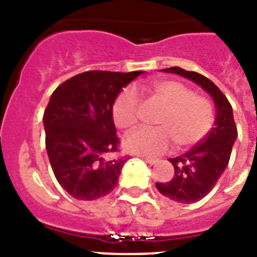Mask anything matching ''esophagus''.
Returning <instances> with one entry per match:
<instances>
[{
    "label": "esophagus",
    "instance_id": "1",
    "mask_svg": "<svg viewBox=\"0 0 257 257\" xmlns=\"http://www.w3.org/2000/svg\"><path fill=\"white\" fill-rule=\"evenodd\" d=\"M143 160L145 161V162H148V163H151V165H153V163H156L157 161V158H152V157H142Z\"/></svg>",
    "mask_w": 257,
    "mask_h": 257
}]
</instances>
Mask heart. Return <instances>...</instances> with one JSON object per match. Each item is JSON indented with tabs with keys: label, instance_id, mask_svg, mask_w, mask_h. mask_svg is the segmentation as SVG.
Returning <instances> with one entry per match:
<instances>
[{
	"label": "heart",
	"instance_id": "1",
	"mask_svg": "<svg viewBox=\"0 0 257 257\" xmlns=\"http://www.w3.org/2000/svg\"><path fill=\"white\" fill-rule=\"evenodd\" d=\"M147 92L163 105L157 117L160 126L142 127L131 133L124 140L130 152L154 156L167 151L172 139L178 147H189L210 133L215 114L207 97L196 95L187 85L172 79L153 82ZM139 96L134 88H123L113 103V122L121 130H131L139 121Z\"/></svg>",
	"mask_w": 257,
	"mask_h": 257
}]
</instances>
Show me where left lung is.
Here are the masks:
<instances>
[{"mask_svg": "<svg viewBox=\"0 0 257 257\" xmlns=\"http://www.w3.org/2000/svg\"><path fill=\"white\" fill-rule=\"evenodd\" d=\"M163 70L192 79L212 96L216 106L215 124L205 139L187 153L170 158L175 169L174 178L167 183H156L158 192L167 198L179 203H194L207 196L226 169L238 136L237 126L230 103L211 79L180 67Z\"/></svg>", "mask_w": 257, "mask_h": 257, "instance_id": "left-lung-1", "label": "left lung"}]
</instances>
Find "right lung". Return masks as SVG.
<instances>
[{
  "mask_svg": "<svg viewBox=\"0 0 257 257\" xmlns=\"http://www.w3.org/2000/svg\"><path fill=\"white\" fill-rule=\"evenodd\" d=\"M143 72L87 70L59 85L44 113L50 165L61 188L79 201L101 198L117 187L128 158L119 152L112 106L122 87Z\"/></svg>",
  "mask_w": 257,
  "mask_h": 257,
  "instance_id": "right-lung-1",
  "label": "right lung"
}]
</instances>
